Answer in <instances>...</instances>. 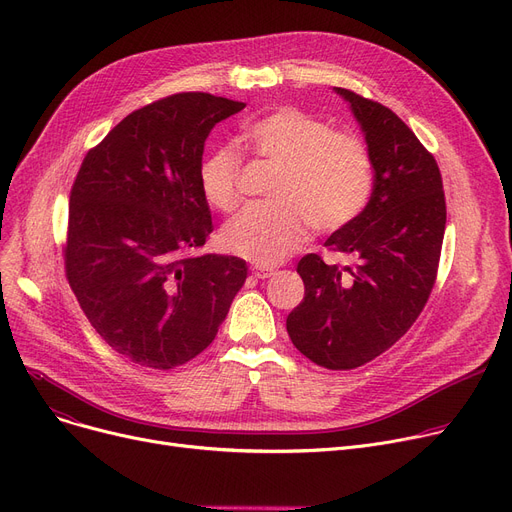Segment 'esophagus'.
<instances>
[{
	"label": "esophagus",
	"instance_id": "obj_1",
	"mask_svg": "<svg viewBox=\"0 0 512 512\" xmlns=\"http://www.w3.org/2000/svg\"><path fill=\"white\" fill-rule=\"evenodd\" d=\"M251 274H253L255 278H259V280H265V278L274 276V270H272V267H261V265H255V267H251Z\"/></svg>",
	"mask_w": 512,
	"mask_h": 512
}]
</instances>
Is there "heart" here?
I'll list each match as a JSON object with an SVG mask.
<instances>
[{"label": "heart", "instance_id": "obj_1", "mask_svg": "<svg viewBox=\"0 0 512 512\" xmlns=\"http://www.w3.org/2000/svg\"><path fill=\"white\" fill-rule=\"evenodd\" d=\"M242 141L280 166L272 205H251L222 230L226 251L257 265H278L299 251L311 232H336L353 224L373 193V161L353 132L299 107L282 105L251 122ZM205 201L222 213L242 201V161L236 149H213L199 166Z\"/></svg>", "mask_w": 512, "mask_h": 512}]
</instances>
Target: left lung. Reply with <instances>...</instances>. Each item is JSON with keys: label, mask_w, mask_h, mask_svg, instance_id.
Instances as JSON below:
<instances>
[{"label": "left lung", "mask_w": 512, "mask_h": 512, "mask_svg": "<svg viewBox=\"0 0 512 512\" xmlns=\"http://www.w3.org/2000/svg\"><path fill=\"white\" fill-rule=\"evenodd\" d=\"M351 103L373 161V193L359 218L324 247L355 257L340 270L305 255V299L286 317L292 344L319 367L348 371L386 353L415 324L436 284L446 228L434 155L390 107L336 89Z\"/></svg>", "instance_id": "1"}]
</instances>
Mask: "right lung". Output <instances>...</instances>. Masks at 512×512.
<instances>
[{
  "label": "right lung",
  "instance_id": "obj_1",
  "mask_svg": "<svg viewBox=\"0 0 512 512\" xmlns=\"http://www.w3.org/2000/svg\"><path fill=\"white\" fill-rule=\"evenodd\" d=\"M245 103L176 93L128 114L74 178L64 267L95 332L141 367L168 371L218 336L247 261L195 255L213 232L199 186L205 139Z\"/></svg>",
  "mask_w": 512,
  "mask_h": 512
}]
</instances>
